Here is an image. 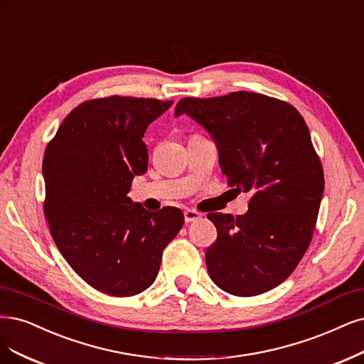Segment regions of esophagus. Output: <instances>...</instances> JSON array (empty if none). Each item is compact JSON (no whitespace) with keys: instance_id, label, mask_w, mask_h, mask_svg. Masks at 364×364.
I'll use <instances>...</instances> for the list:
<instances>
[{"instance_id":"1","label":"esophagus","mask_w":364,"mask_h":364,"mask_svg":"<svg viewBox=\"0 0 364 364\" xmlns=\"http://www.w3.org/2000/svg\"><path fill=\"white\" fill-rule=\"evenodd\" d=\"M183 217H185V223H191V221H196V220H198L200 215L197 210H194V209H186L185 212H183Z\"/></svg>"}]
</instances>
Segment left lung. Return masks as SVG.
<instances>
[{
	"mask_svg": "<svg viewBox=\"0 0 364 364\" xmlns=\"http://www.w3.org/2000/svg\"><path fill=\"white\" fill-rule=\"evenodd\" d=\"M182 114L214 139L229 185L253 194L244 215H208L218 232L206 250L212 282L236 296L274 289L307 252L323 194V170L303 116L250 92L183 97L174 109Z\"/></svg>",
	"mask_w": 364,
	"mask_h": 364,
	"instance_id": "obj_1",
	"label": "left lung"
}]
</instances>
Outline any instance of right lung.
I'll use <instances>...</instances> for the list:
<instances>
[{
	"mask_svg": "<svg viewBox=\"0 0 364 364\" xmlns=\"http://www.w3.org/2000/svg\"><path fill=\"white\" fill-rule=\"evenodd\" d=\"M173 101L109 96L63 120L43 156L45 217L60 253L80 277L112 296L156 279L162 252L183 225L178 208L149 212L128 197L147 171V127Z\"/></svg>",
	"mask_w": 364,
	"mask_h": 364,
	"instance_id": "right-lung-1",
	"label": "right lung"
}]
</instances>
